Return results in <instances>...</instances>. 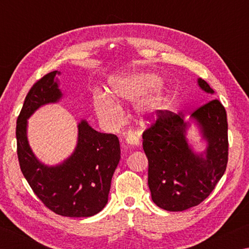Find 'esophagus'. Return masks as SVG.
<instances>
[{"mask_svg":"<svg viewBox=\"0 0 249 249\" xmlns=\"http://www.w3.org/2000/svg\"><path fill=\"white\" fill-rule=\"evenodd\" d=\"M125 142L127 144L128 146H132V147H137L140 146V140L136 136H133V135H129L125 138Z\"/></svg>","mask_w":249,"mask_h":249,"instance_id":"esophagus-1","label":"esophagus"}]
</instances>
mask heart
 Listing matches in <instances>:
<instances>
[{
    "mask_svg": "<svg viewBox=\"0 0 249 249\" xmlns=\"http://www.w3.org/2000/svg\"><path fill=\"white\" fill-rule=\"evenodd\" d=\"M158 78L155 74H133L116 78L111 83L112 95L116 100H136L138 96L146 93L150 88L156 86ZM160 101H161V95L160 93H155L142 108V113L151 112L156 107H158ZM93 103L96 114L103 123L109 126H115L121 123V108L109 96L96 93Z\"/></svg>",
    "mask_w": 249,
    "mask_h": 249,
    "instance_id": "heart-1",
    "label": "heart"
}]
</instances>
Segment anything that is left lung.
I'll list each match as a JSON object with an SVG mask.
<instances>
[{"label":"left lung","mask_w":249,"mask_h":249,"mask_svg":"<svg viewBox=\"0 0 249 249\" xmlns=\"http://www.w3.org/2000/svg\"><path fill=\"white\" fill-rule=\"evenodd\" d=\"M197 81L205 92L214 93L203 79ZM151 117L153 123L142 133V148L154 203L170 212L200 204L214 190L229 161L225 107L214 99L192 112L209 142L204 158L193 154L185 141L187 124L181 113L158 109Z\"/></svg>","instance_id":"1"}]
</instances>
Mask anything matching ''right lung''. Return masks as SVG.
Masks as SVG:
<instances>
[{
	"label": "right lung",
	"mask_w": 249,
	"mask_h": 249,
	"mask_svg": "<svg viewBox=\"0 0 249 249\" xmlns=\"http://www.w3.org/2000/svg\"><path fill=\"white\" fill-rule=\"evenodd\" d=\"M57 74L56 70L37 80L25 98L16 122L19 167L46 208L61 216L89 217L107 203L112 177L121 158L120 142L116 135L96 132L82 121L72 156L56 167L41 165L29 148L27 119L40 105L61 98Z\"/></svg>",
	"instance_id": "obj_1"
}]
</instances>
